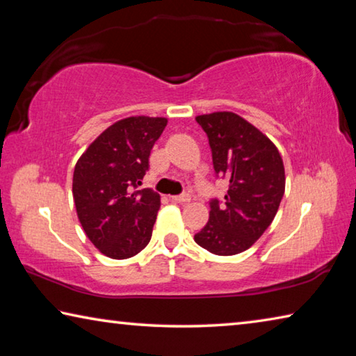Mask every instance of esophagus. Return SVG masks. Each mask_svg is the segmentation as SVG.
<instances>
[{"label":"esophagus","instance_id":"obj_1","mask_svg":"<svg viewBox=\"0 0 356 356\" xmlns=\"http://www.w3.org/2000/svg\"><path fill=\"white\" fill-rule=\"evenodd\" d=\"M171 200L172 201H176V202H190L191 201V196L190 195H179V196H171Z\"/></svg>","mask_w":356,"mask_h":356}]
</instances>
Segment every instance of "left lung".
<instances>
[{
    "label": "left lung",
    "mask_w": 356,
    "mask_h": 356,
    "mask_svg": "<svg viewBox=\"0 0 356 356\" xmlns=\"http://www.w3.org/2000/svg\"><path fill=\"white\" fill-rule=\"evenodd\" d=\"M196 120L229 190L221 204L210 202L209 221L195 242L216 256L238 254L272 225L286 188L284 163L273 141L236 113L201 114Z\"/></svg>",
    "instance_id": "1"
}]
</instances>
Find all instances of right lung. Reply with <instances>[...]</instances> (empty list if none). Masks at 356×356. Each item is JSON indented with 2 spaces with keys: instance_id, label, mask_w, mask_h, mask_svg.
<instances>
[{
  "instance_id": "obj_1",
  "label": "right lung",
  "mask_w": 356,
  "mask_h": 356,
  "mask_svg": "<svg viewBox=\"0 0 356 356\" xmlns=\"http://www.w3.org/2000/svg\"><path fill=\"white\" fill-rule=\"evenodd\" d=\"M166 124V118L120 119L102 131L76 161L72 193L78 220L106 257H134L152 237L160 195L136 188Z\"/></svg>"
}]
</instances>
